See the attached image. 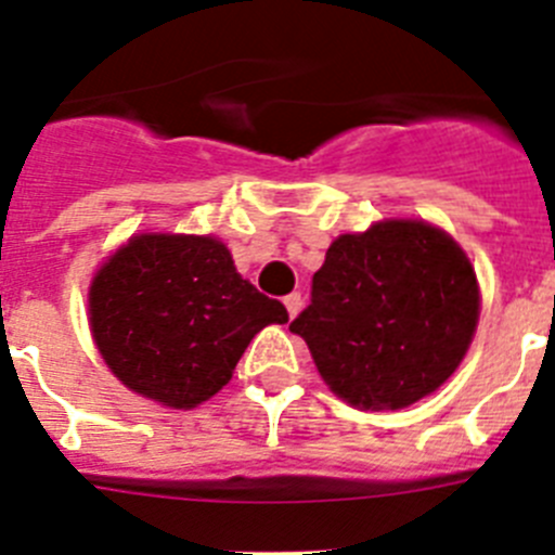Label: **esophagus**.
Returning a JSON list of instances; mask_svg holds the SVG:
<instances>
[{
    "instance_id": "esophagus-1",
    "label": "esophagus",
    "mask_w": 555,
    "mask_h": 555,
    "mask_svg": "<svg viewBox=\"0 0 555 555\" xmlns=\"http://www.w3.org/2000/svg\"><path fill=\"white\" fill-rule=\"evenodd\" d=\"M283 306H286V311H288V317H297V313H300V308H302V297H300V292H292L286 297V300H283Z\"/></svg>"
}]
</instances>
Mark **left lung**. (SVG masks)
<instances>
[{
	"label": "left lung",
	"instance_id": "1",
	"mask_svg": "<svg viewBox=\"0 0 555 555\" xmlns=\"http://www.w3.org/2000/svg\"><path fill=\"white\" fill-rule=\"evenodd\" d=\"M480 313L467 253L423 219H384L327 247L311 306L288 325L333 395L397 411L436 391L467 356Z\"/></svg>",
	"mask_w": 555,
	"mask_h": 555
}]
</instances>
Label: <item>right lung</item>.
<instances>
[{
    "instance_id": "add662e5",
    "label": "right lung",
    "mask_w": 555,
    "mask_h": 555,
    "mask_svg": "<svg viewBox=\"0 0 555 555\" xmlns=\"http://www.w3.org/2000/svg\"><path fill=\"white\" fill-rule=\"evenodd\" d=\"M88 322L127 389L197 409L233 377L255 333L288 313L235 272L214 235L141 233L96 269Z\"/></svg>"
}]
</instances>
